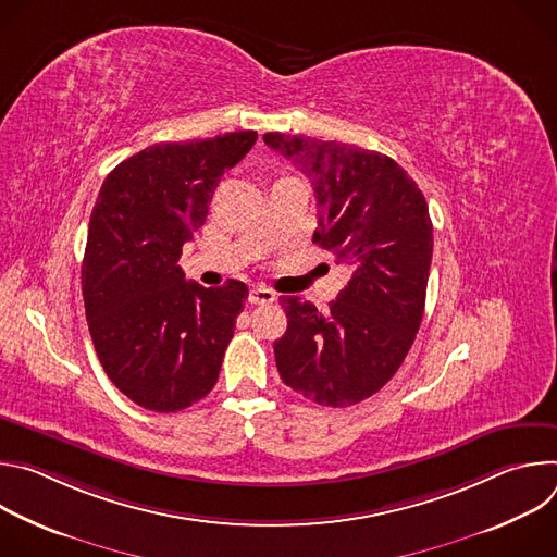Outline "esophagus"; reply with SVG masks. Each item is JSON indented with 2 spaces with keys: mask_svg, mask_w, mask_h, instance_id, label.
Returning <instances> with one entry per match:
<instances>
[{
  "mask_svg": "<svg viewBox=\"0 0 557 557\" xmlns=\"http://www.w3.org/2000/svg\"><path fill=\"white\" fill-rule=\"evenodd\" d=\"M277 299V295L267 288V286H256L251 293H249V301L251 304H273Z\"/></svg>",
  "mask_w": 557,
  "mask_h": 557,
  "instance_id": "obj_1",
  "label": "esophagus"
}]
</instances>
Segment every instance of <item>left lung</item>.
<instances>
[{
  "instance_id": "8db88e82",
  "label": "left lung",
  "mask_w": 557,
  "mask_h": 557,
  "mask_svg": "<svg viewBox=\"0 0 557 557\" xmlns=\"http://www.w3.org/2000/svg\"><path fill=\"white\" fill-rule=\"evenodd\" d=\"M264 143L310 181L320 215L312 243L350 275L329 312L280 299L288 317L273 344L280 376L320 406H355L394 376L421 326L434 247L425 196L379 151L280 132Z\"/></svg>"
}]
</instances>
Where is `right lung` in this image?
<instances>
[{"label":"right lung","mask_w":557,"mask_h":557,"mask_svg":"<svg viewBox=\"0 0 557 557\" xmlns=\"http://www.w3.org/2000/svg\"><path fill=\"white\" fill-rule=\"evenodd\" d=\"M256 140L247 129L156 143L116 165L99 191L82 267L86 317L106 374L145 410H185L218 381L249 288L187 282L178 260L222 174Z\"/></svg>","instance_id":"right-lung-1"}]
</instances>
